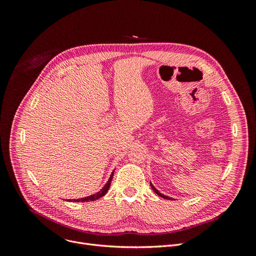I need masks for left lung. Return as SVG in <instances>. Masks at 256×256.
Wrapping results in <instances>:
<instances>
[{
    "label": "left lung",
    "instance_id": "8db88e82",
    "mask_svg": "<svg viewBox=\"0 0 256 256\" xmlns=\"http://www.w3.org/2000/svg\"><path fill=\"white\" fill-rule=\"evenodd\" d=\"M150 186H152V190H154V193H156V194H158V196H160V197H163V198H165V199H169V200H170V199H172V198H171V197H168V196H165V195H164V194H162V193H160V192H158V190H156V188H154V184H152V182H150Z\"/></svg>",
    "mask_w": 256,
    "mask_h": 256
}]
</instances>
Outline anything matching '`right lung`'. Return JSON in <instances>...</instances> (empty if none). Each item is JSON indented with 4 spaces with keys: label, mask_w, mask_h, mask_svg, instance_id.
<instances>
[{
    "label": "right lung",
    "mask_w": 256,
    "mask_h": 256,
    "mask_svg": "<svg viewBox=\"0 0 256 256\" xmlns=\"http://www.w3.org/2000/svg\"><path fill=\"white\" fill-rule=\"evenodd\" d=\"M113 176H114V171L112 172V174H111V176H110L109 180L106 182V184L104 186V188H102V189L100 192H98V193H96V194H93V195H91V196L85 197V198L72 199V200H70V201H72V202H85V201H87V202H88V201H94V200H98V198L102 197V196L108 192V190H109V188H110V186H111L112 178H113Z\"/></svg>",
    "instance_id": "add662e5"
}]
</instances>
